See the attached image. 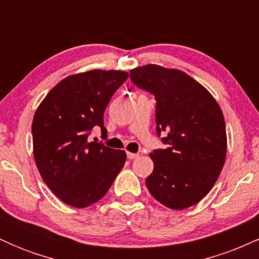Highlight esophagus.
Returning a JSON list of instances; mask_svg holds the SVG:
<instances>
[{
	"label": "esophagus",
	"mask_w": 259,
	"mask_h": 259,
	"mask_svg": "<svg viewBox=\"0 0 259 259\" xmlns=\"http://www.w3.org/2000/svg\"><path fill=\"white\" fill-rule=\"evenodd\" d=\"M126 156H127V158H129V159H135V158H138L139 154L138 153H133V152H127Z\"/></svg>",
	"instance_id": "esophagus-1"
}]
</instances>
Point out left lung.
<instances>
[{"instance_id": "obj_1", "label": "left lung", "mask_w": 259, "mask_h": 259, "mask_svg": "<svg viewBox=\"0 0 259 259\" xmlns=\"http://www.w3.org/2000/svg\"><path fill=\"white\" fill-rule=\"evenodd\" d=\"M138 88L156 99L157 135L164 150L150 153L153 171L146 186L171 209L198 203L214 186L227 157L224 115L214 97L186 73L147 64L130 72Z\"/></svg>"}]
</instances>
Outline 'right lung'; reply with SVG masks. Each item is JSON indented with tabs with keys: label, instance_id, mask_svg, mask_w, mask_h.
Here are the masks:
<instances>
[{
	"label": "right lung",
	"instance_id": "1",
	"mask_svg": "<svg viewBox=\"0 0 259 259\" xmlns=\"http://www.w3.org/2000/svg\"><path fill=\"white\" fill-rule=\"evenodd\" d=\"M121 70L94 69L59 81L37 107L32 119L36 167L62 202L85 208L100 201L126 160L125 151L106 147L89 136L100 126L113 94L127 79Z\"/></svg>",
	"mask_w": 259,
	"mask_h": 259
}]
</instances>
